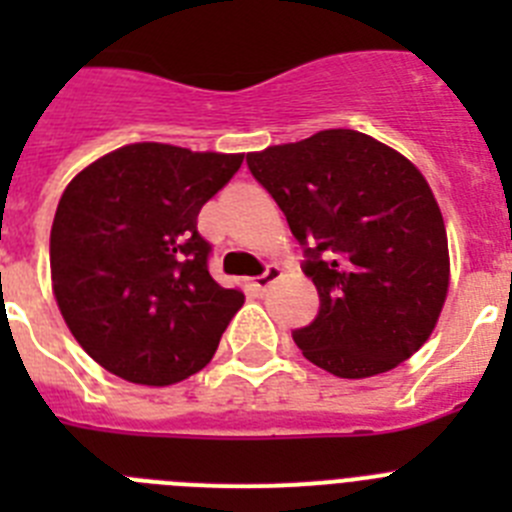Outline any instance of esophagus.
I'll list each match as a JSON object with an SVG mask.
<instances>
[{
    "label": "esophagus",
    "instance_id": "1",
    "mask_svg": "<svg viewBox=\"0 0 512 512\" xmlns=\"http://www.w3.org/2000/svg\"><path fill=\"white\" fill-rule=\"evenodd\" d=\"M279 277H282V269H279L277 264L266 266V271H264V274H261V277H256V279H253V289H256V292H261V295H264L266 289H269L271 284L277 282Z\"/></svg>",
    "mask_w": 512,
    "mask_h": 512
}]
</instances>
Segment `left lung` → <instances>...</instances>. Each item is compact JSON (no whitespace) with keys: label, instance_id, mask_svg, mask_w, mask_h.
Returning a JSON list of instances; mask_svg holds the SVG:
<instances>
[{"label":"left lung","instance_id":"8db88e82","mask_svg":"<svg viewBox=\"0 0 512 512\" xmlns=\"http://www.w3.org/2000/svg\"><path fill=\"white\" fill-rule=\"evenodd\" d=\"M246 164L287 217L318 287V315L292 333L302 356L343 379L410 359L449 289V241L423 174L356 130H320L248 153Z\"/></svg>","mask_w":512,"mask_h":512}]
</instances>
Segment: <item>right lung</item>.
I'll use <instances>...</instances> for the list:
<instances>
[{
	"mask_svg": "<svg viewBox=\"0 0 512 512\" xmlns=\"http://www.w3.org/2000/svg\"><path fill=\"white\" fill-rule=\"evenodd\" d=\"M243 153L133 143L76 174L51 228V277L81 348L135 384L182 382L210 364L243 292L210 277L202 205Z\"/></svg>",
	"mask_w": 512,
	"mask_h": 512,
	"instance_id": "add662e5",
	"label": "right lung"
}]
</instances>
